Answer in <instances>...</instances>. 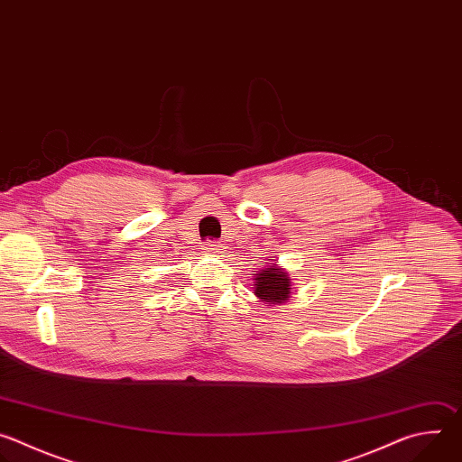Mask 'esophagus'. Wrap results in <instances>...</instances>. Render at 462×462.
Segmentation results:
<instances>
[{
	"label": "esophagus",
	"instance_id": "esophagus-1",
	"mask_svg": "<svg viewBox=\"0 0 462 462\" xmlns=\"http://www.w3.org/2000/svg\"><path fill=\"white\" fill-rule=\"evenodd\" d=\"M205 254H210V255H216V254H221L223 250V245L219 241H207L205 243Z\"/></svg>",
	"mask_w": 462,
	"mask_h": 462
}]
</instances>
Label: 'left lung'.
Here are the masks:
<instances>
[{
    "mask_svg": "<svg viewBox=\"0 0 462 462\" xmlns=\"http://www.w3.org/2000/svg\"><path fill=\"white\" fill-rule=\"evenodd\" d=\"M263 265V263H261ZM254 294L269 305H282L291 298V280L289 274L271 263L269 267H263L254 276Z\"/></svg>",
    "mask_w": 462,
    "mask_h": 462,
    "instance_id": "1",
    "label": "left lung"
}]
</instances>
